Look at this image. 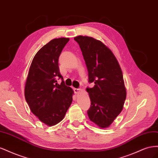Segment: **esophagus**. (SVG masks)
Returning a JSON list of instances; mask_svg holds the SVG:
<instances>
[{
  "instance_id": "1",
  "label": "esophagus",
  "mask_w": 158,
  "mask_h": 158,
  "mask_svg": "<svg viewBox=\"0 0 158 158\" xmlns=\"http://www.w3.org/2000/svg\"><path fill=\"white\" fill-rule=\"evenodd\" d=\"M74 92H75L76 94H79L80 92H82V89H81L80 88H78V89L74 88Z\"/></svg>"
}]
</instances>
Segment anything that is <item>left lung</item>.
I'll list each match as a JSON object with an SVG mask.
<instances>
[{
	"label": "left lung",
	"instance_id": "left-lung-1",
	"mask_svg": "<svg viewBox=\"0 0 158 158\" xmlns=\"http://www.w3.org/2000/svg\"><path fill=\"white\" fill-rule=\"evenodd\" d=\"M74 39L82 52L89 82L94 83L93 88H86L91 100L88 117L99 128H108L122 111L127 97L121 66L101 41L82 35Z\"/></svg>",
	"mask_w": 158,
	"mask_h": 158
}]
</instances>
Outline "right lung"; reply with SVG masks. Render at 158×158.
<instances>
[{
    "label": "right lung",
    "instance_id": "right-lung-1",
    "mask_svg": "<svg viewBox=\"0 0 158 158\" xmlns=\"http://www.w3.org/2000/svg\"><path fill=\"white\" fill-rule=\"evenodd\" d=\"M69 38L52 40L33 57L26 78L24 95L31 111L40 121L52 127L64 118L73 102L74 91L60 84L63 79L59 69V57Z\"/></svg>",
    "mask_w": 158,
    "mask_h": 158
}]
</instances>
